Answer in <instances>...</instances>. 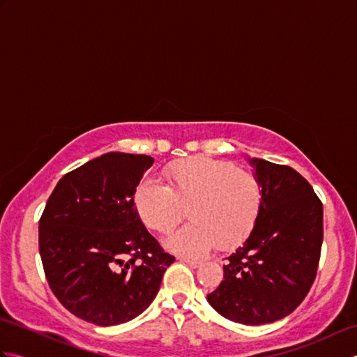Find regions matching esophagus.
I'll return each instance as SVG.
<instances>
[{
	"mask_svg": "<svg viewBox=\"0 0 357 357\" xmlns=\"http://www.w3.org/2000/svg\"><path fill=\"white\" fill-rule=\"evenodd\" d=\"M181 262H184V264H187V265H190L192 268H196V267H199V265H201V262H199V261H196V259H188V257H181Z\"/></svg>",
	"mask_w": 357,
	"mask_h": 357,
	"instance_id": "obj_1",
	"label": "esophagus"
}]
</instances>
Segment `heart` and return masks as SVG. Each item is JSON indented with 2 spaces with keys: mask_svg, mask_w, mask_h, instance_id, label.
<instances>
[{
  "mask_svg": "<svg viewBox=\"0 0 357 357\" xmlns=\"http://www.w3.org/2000/svg\"><path fill=\"white\" fill-rule=\"evenodd\" d=\"M167 187L144 179L133 195L141 221L159 234L172 233L188 206L190 224L167 241L173 252L201 256L229 250L248 238L262 208V185L255 173L218 159L196 156L170 164Z\"/></svg>",
  "mask_w": 357,
  "mask_h": 357,
  "instance_id": "b5f03b06",
  "label": "heart"
}]
</instances>
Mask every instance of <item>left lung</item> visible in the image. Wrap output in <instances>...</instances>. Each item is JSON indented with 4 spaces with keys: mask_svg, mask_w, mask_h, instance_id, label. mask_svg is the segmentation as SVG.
Listing matches in <instances>:
<instances>
[{
    "mask_svg": "<svg viewBox=\"0 0 357 357\" xmlns=\"http://www.w3.org/2000/svg\"><path fill=\"white\" fill-rule=\"evenodd\" d=\"M262 185V208L244 244L227 257L208 304L233 322L262 325L294 312L312 288L324 239V207L288 165L248 159Z\"/></svg>",
    "mask_w": 357,
    "mask_h": 357,
    "instance_id": "obj_1",
    "label": "left lung"
}]
</instances>
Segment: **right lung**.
Instances as JSON below:
<instances>
[{
	"instance_id": "1",
	"label": "right lung",
	"mask_w": 357,
	"mask_h": 357,
	"mask_svg": "<svg viewBox=\"0 0 357 357\" xmlns=\"http://www.w3.org/2000/svg\"><path fill=\"white\" fill-rule=\"evenodd\" d=\"M155 159L110 151L58 181L40 219V255L58 301L101 327L135 319L174 257L144 227L133 195Z\"/></svg>"
}]
</instances>
